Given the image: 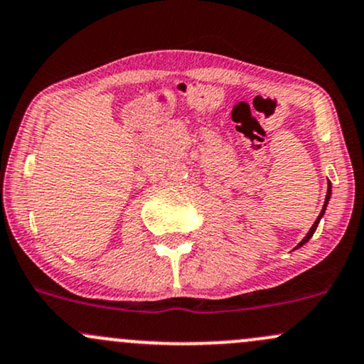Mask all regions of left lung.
Wrapping results in <instances>:
<instances>
[{"label": "left lung", "mask_w": 364, "mask_h": 364, "mask_svg": "<svg viewBox=\"0 0 364 364\" xmlns=\"http://www.w3.org/2000/svg\"><path fill=\"white\" fill-rule=\"evenodd\" d=\"M330 195H331V185H328V190H326V198H325V205H323L321 213H319V215H318V219H316V221H314V225H313V226H311V230H309V231H307V235H306V237H304V238H302V242H301V243H299V245H297V247H302V245H304V243H306V242H309V238H311V237H313V235H314V231H316V228H318V225H319V219H321V218H323V214H325V210H326V203H328V200H330Z\"/></svg>", "instance_id": "1"}]
</instances>
